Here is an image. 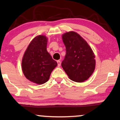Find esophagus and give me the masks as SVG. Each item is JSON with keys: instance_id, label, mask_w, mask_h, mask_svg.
<instances>
[{"instance_id": "obj_1", "label": "esophagus", "mask_w": 120, "mask_h": 120, "mask_svg": "<svg viewBox=\"0 0 120 120\" xmlns=\"http://www.w3.org/2000/svg\"><path fill=\"white\" fill-rule=\"evenodd\" d=\"M57 66H60V65H61V61H60V60H57Z\"/></svg>"}]
</instances>
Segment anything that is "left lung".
Listing matches in <instances>:
<instances>
[{"label":"left lung","instance_id":"obj_1","mask_svg":"<svg viewBox=\"0 0 120 120\" xmlns=\"http://www.w3.org/2000/svg\"><path fill=\"white\" fill-rule=\"evenodd\" d=\"M66 55L61 66L70 79L81 82L87 80L95 68V55L87 42L79 34L69 31L62 35Z\"/></svg>","mask_w":120,"mask_h":120}]
</instances>
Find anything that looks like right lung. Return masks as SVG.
Instances as JSON below:
<instances>
[{
    "label": "right lung",
    "instance_id": "right-lung-1",
    "mask_svg": "<svg viewBox=\"0 0 120 120\" xmlns=\"http://www.w3.org/2000/svg\"><path fill=\"white\" fill-rule=\"evenodd\" d=\"M47 42L45 36H36L30 42L22 57L24 75L27 79L37 84L48 81L51 72L57 65L46 50Z\"/></svg>",
    "mask_w": 120,
    "mask_h": 120
}]
</instances>
